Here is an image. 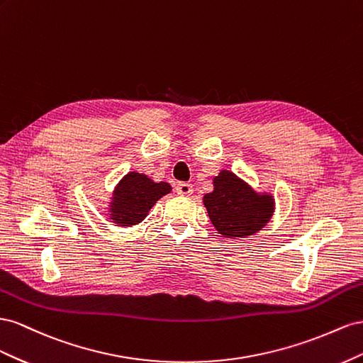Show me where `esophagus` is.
Here are the masks:
<instances>
[{
    "mask_svg": "<svg viewBox=\"0 0 363 363\" xmlns=\"http://www.w3.org/2000/svg\"><path fill=\"white\" fill-rule=\"evenodd\" d=\"M176 193L182 194V196H189L193 193V185L187 184V182H179L176 185Z\"/></svg>",
    "mask_w": 363,
    "mask_h": 363,
    "instance_id": "esophagus-1",
    "label": "esophagus"
}]
</instances>
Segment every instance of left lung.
<instances>
[{
    "label": "left lung",
    "instance_id": "obj_1",
    "mask_svg": "<svg viewBox=\"0 0 363 363\" xmlns=\"http://www.w3.org/2000/svg\"><path fill=\"white\" fill-rule=\"evenodd\" d=\"M203 203L216 230L225 237L252 235L271 219L274 199L257 194L231 172L214 178V191L203 196Z\"/></svg>",
    "mask_w": 363,
    "mask_h": 363
}]
</instances>
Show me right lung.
Instances as JSON below:
<instances>
[{"label":"right lung","mask_w":363,"mask_h":363,"mask_svg":"<svg viewBox=\"0 0 363 363\" xmlns=\"http://www.w3.org/2000/svg\"><path fill=\"white\" fill-rule=\"evenodd\" d=\"M170 190L167 182H153L146 174L135 172L126 174L113 194V220L124 226L141 222L153 203Z\"/></svg>","instance_id":"1"}]
</instances>
